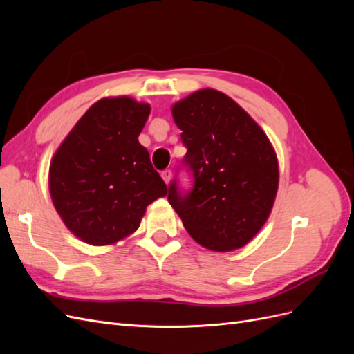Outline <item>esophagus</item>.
Listing matches in <instances>:
<instances>
[{
    "mask_svg": "<svg viewBox=\"0 0 354 354\" xmlns=\"http://www.w3.org/2000/svg\"><path fill=\"white\" fill-rule=\"evenodd\" d=\"M160 176H162L164 181H165V183L168 185V183H169V180H171V176H173V173H171V169H164L162 173H160Z\"/></svg>",
    "mask_w": 354,
    "mask_h": 354,
    "instance_id": "34e87169",
    "label": "esophagus"
}]
</instances>
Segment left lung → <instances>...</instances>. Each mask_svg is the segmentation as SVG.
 I'll list each match as a JSON object with an SVG mask.
<instances>
[{"label":"left lung","instance_id":"left-lung-1","mask_svg":"<svg viewBox=\"0 0 354 354\" xmlns=\"http://www.w3.org/2000/svg\"><path fill=\"white\" fill-rule=\"evenodd\" d=\"M171 112L183 131V165L194 187L185 194L174 180L168 202L199 245L217 252L242 248L269 218L279 186L270 140L236 102L212 88L192 93Z\"/></svg>","mask_w":354,"mask_h":354}]
</instances>
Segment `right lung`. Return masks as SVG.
Listing matches in <instances>:
<instances>
[{
	"mask_svg": "<svg viewBox=\"0 0 354 354\" xmlns=\"http://www.w3.org/2000/svg\"><path fill=\"white\" fill-rule=\"evenodd\" d=\"M151 106L131 97L95 102L50 164V195L65 226L90 245H112L140 226L167 186L138 143Z\"/></svg>",
	"mask_w": 354,
	"mask_h": 354,
	"instance_id": "add662e5",
	"label": "right lung"
}]
</instances>
